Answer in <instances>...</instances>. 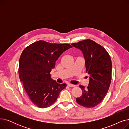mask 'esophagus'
Instances as JSON below:
<instances>
[{
    "mask_svg": "<svg viewBox=\"0 0 129 129\" xmlns=\"http://www.w3.org/2000/svg\"><path fill=\"white\" fill-rule=\"evenodd\" d=\"M67 86H68L69 87H75V85H73V84H67Z\"/></svg>",
    "mask_w": 129,
    "mask_h": 129,
    "instance_id": "obj_1",
    "label": "esophagus"
}]
</instances>
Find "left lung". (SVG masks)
Segmentation results:
<instances>
[{
  "mask_svg": "<svg viewBox=\"0 0 129 129\" xmlns=\"http://www.w3.org/2000/svg\"><path fill=\"white\" fill-rule=\"evenodd\" d=\"M71 44L83 52L86 72L89 75L87 88L79 86L83 93L76 98V102L86 108L94 107L102 101L109 88L112 72L110 56L103 46L90 39Z\"/></svg>",
  "mask_w": 129,
  "mask_h": 129,
  "instance_id": "obj_1",
  "label": "left lung"
}]
</instances>
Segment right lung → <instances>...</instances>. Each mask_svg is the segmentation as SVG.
<instances>
[{
	"instance_id": "right-lung-1",
	"label": "right lung",
	"mask_w": 129,
	"mask_h": 129,
	"mask_svg": "<svg viewBox=\"0 0 129 129\" xmlns=\"http://www.w3.org/2000/svg\"><path fill=\"white\" fill-rule=\"evenodd\" d=\"M72 47L67 43L38 41L24 49L19 59V76L32 103L40 108L49 107L57 100L66 86L51 78L50 72L64 51Z\"/></svg>"
}]
</instances>
